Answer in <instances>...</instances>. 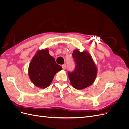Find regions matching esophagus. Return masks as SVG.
I'll use <instances>...</instances> for the list:
<instances>
[{"label":"esophagus","mask_w":129,"mask_h":129,"mask_svg":"<svg viewBox=\"0 0 129 129\" xmlns=\"http://www.w3.org/2000/svg\"><path fill=\"white\" fill-rule=\"evenodd\" d=\"M62 68H63V69H66V64H63V65H62Z\"/></svg>","instance_id":"1"}]
</instances>
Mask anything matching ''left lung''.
<instances>
[{
	"mask_svg": "<svg viewBox=\"0 0 129 129\" xmlns=\"http://www.w3.org/2000/svg\"><path fill=\"white\" fill-rule=\"evenodd\" d=\"M73 56L76 67L73 72L68 73L71 83L76 89L87 88L95 81L97 68L91 55L86 50L81 52L79 49H75Z\"/></svg>",
	"mask_w": 129,
	"mask_h": 129,
	"instance_id": "left-lung-1",
	"label": "left lung"
}]
</instances>
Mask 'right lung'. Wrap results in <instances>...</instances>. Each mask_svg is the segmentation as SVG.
Here are the masks:
<instances>
[{
  "label": "right lung",
  "mask_w": 129,
  "mask_h": 129,
  "mask_svg": "<svg viewBox=\"0 0 129 129\" xmlns=\"http://www.w3.org/2000/svg\"><path fill=\"white\" fill-rule=\"evenodd\" d=\"M62 69L56 64L47 48L39 50L31 60L28 74L30 80L36 87L42 89L51 84L54 76Z\"/></svg>",
  "instance_id": "add662e5"
}]
</instances>
